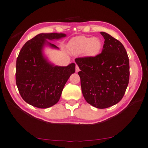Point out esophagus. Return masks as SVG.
<instances>
[{
  "mask_svg": "<svg viewBox=\"0 0 148 148\" xmlns=\"http://www.w3.org/2000/svg\"><path fill=\"white\" fill-rule=\"evenodd\" d=\"M80 71V69H79V67H78V65H76V69H75V71L77 72H78Z\"/></svg>",
  "mask_w": 148,
  "mask_h": 148,
  "instance_id": "1",
  "label": "esophagus"
}]
</instances>
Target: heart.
Wrapping results in <instances>:
<instances>
[{
    "label": "heart",
    "mask_w": 148,
    "mask_h": 148,
    "mask_svg": "<svg viewBox=\"0 0 148 148\" xmlns=\"http://www.w3.org/2000/svg\"><path fill=\"white\" fill-rule=\"evenodd\" d=\"M103 42L98 37H88L85 36H78L69 42V48L75 54H79L84 52L87 56H96L99 53Z\"/></svg>",
    "instance_id": "b5f03b06"
}]
</instances>
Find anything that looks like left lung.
<instances>
[{
    "instance_id": "obj_1",
    "label": "left lung",
    "mask_w": 148,
    "mask_h": 148,
    "mask_svg": "<svg viewBox=\"0 0 148 148\" xmlns=\"http://www.w3.org/2000/svg\"><path fill=\"white\" fill-rule=\"evenodd\" d=\"M104 43L101 54L75 60L83 96L88 104L104 109L122 99L129 84L130 67L123 44L107 33L101 32Z\"/></svg>"
}]
</instances>
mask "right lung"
<instances>
[{
    "label": "right lung",
    "mask_w": 148,
    "mask_h": 148,
    "mask_svg": "<svg viewBox=\"0 0 148 148\" xmlns=\"http://www.w3.org/2000/svg\"><path fill=\"white\" fill-rule=\"evenodd\" d=\"M66 34H40L25 43L16 60V83L23 100L33 106L47 108L56 104L75 64L58 66L49 63L42 49L45 45L58 49L46 40L60 39Z\"/></svg>",
    "instance_id": "obj_1"
}]
</instances>
